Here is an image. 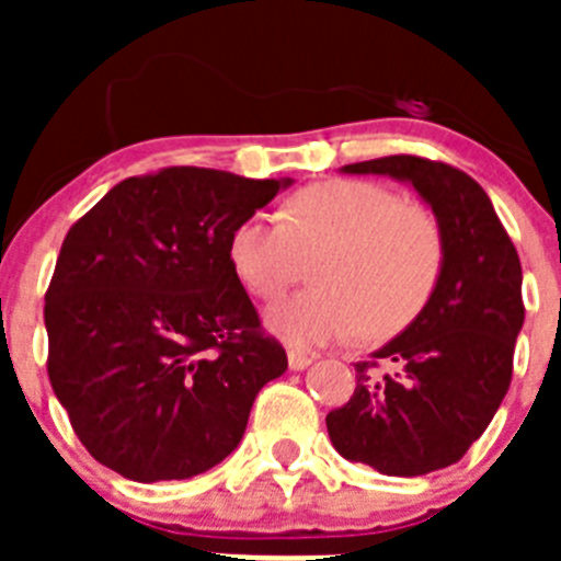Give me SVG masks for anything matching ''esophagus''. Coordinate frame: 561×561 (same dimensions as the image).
<instances>
[{
    "label": "esophagus",
    "instance_id": "esophagus-1",
    "mask_svg": "<svg viewBox=\"0 0 561 561\" xmlns=\"http://www.w3.org/2000/svg\"><path fill=\"white\" fill-rule=\"evenodd\" d=\"M311 359H314V356H311V354H304V351L289 348V368H291V370H304V368H309Z\"/></svg>",
    "mask_w": 561,
    "mask_h": 561
}]
</instances>
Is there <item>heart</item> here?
Returning <instances> with one entry per match:
<instances>
[{
	"instance_id": "obj_1",
	"label": "heart",
	"mask_w": 561,
	"mask_h": 561,
	"mask_svg": "<svg viewBox=\"0 0 561 561\" xmlns=\"http://www.w3.org/2000/svg\"><path fill=\"white\" fill-rule=\"evenodd\" d=\"M317 252V286L270 314L297 342L336 340L365 317L374 334L401 329L424 311L444 272L438 221L376 182L311 185L286 205L284 221L252 216L230 238L232 270L261 300L284 295Z\"/></svg>"
}]
</instances>
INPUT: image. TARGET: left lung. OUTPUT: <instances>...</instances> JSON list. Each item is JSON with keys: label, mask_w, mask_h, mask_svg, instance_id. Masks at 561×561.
<instances>
[{"label": "left lung", "mask_w": 561, "mask_h": 561, "mask_svg": "<svg viewBox=\"0 0 561 561\" xmlns=\"http://www.w3.org/2000/svg\"><path fill=\"white\" fill-rule=\"evenodd\" d=\"M342 171L410 182L444 236V272L430 304L404 334L356 362L354 396L325 415L342 458L419 478L458 463L508 393L525 320L523 266L492 199L469 173L413 153Z\"/></svg>", "instance_id": "obj_1"}]
</instances>
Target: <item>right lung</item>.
Returning a JSON list of instances; mask_svg holds the SVG:
<instances>
[{
  "mask_svg": "<svg viewBox=\"0 0 561 561\" xmlns=\"http://www.w3.org/2000/svg\"><path fill=\"white\" fill-rule=\"evenodd\" d=\"M291 180L173 165L69 227L44 295L47 374L98 463L140 483L221 463L286 370L230 264L238 225Z\"/></svg>",
  "mask_w": 561,
  "mask_h": 561,
  "instance_id": "1",
  "label": "right lung"
}]
</instances>
